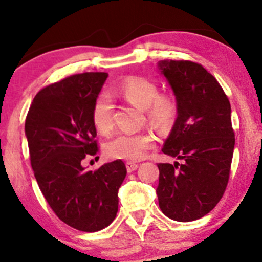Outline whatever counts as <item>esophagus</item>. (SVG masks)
<instances>
[{"mask_svg":"<svg viewBox=\"0 0 262 262\" xmlns=\"http://www.w3.org/2000/svg\"><path fill=\"white\" fill-rule=\"evenodd\" d=\"M125 166H127L128 172H133V171L138 169V164H135V162H132V161H128L127 164H125Z\"/></svg>","mask_w":262,"mask_h":262,"instance_id":"esophagus-1","label":"esophagus"}]
</instances>
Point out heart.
Instances as JSON below:
<instances>
[{
  "label": "heart",
  "instance_id": "b5f03b06",
  "mask_svg": "<svg viewBox=\"0 0 262 262\" xmlns=\"http://www.w3.org/2000/svg\"><path fill=\"white\" fill-rule=\"evenodd\" d=\"M118 92L130 103L143 108L151 125L160 130H166L172 125L177 113L176 102L171 96L159 93L154 81L143 76H128L119 83ZM91 118L100 133L107 134L112 130L113 104L107 93H101L93 102ZM155 144V137L150 133H119L104 144L103 150L110 159L138 161Z\"/></svg>",
  "mask_w": 262,
  "mask_h": 262
}]
</instances>
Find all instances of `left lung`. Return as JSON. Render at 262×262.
<instances>
[{
  "instance_id": "obj_1",
  "label": "left lung",
  "mask_w": 262,
  "mask_h": 262,
  "mask_svg": "<svg viewBox=\"0 0 262 262\" xmlns=\"http://www.w3.org/2000/svg\"><path fill=\"white\" fill-rule=\"evenodd\" d=\"M176 96L177 118L162 148L182 164H158L159 206L177 222L202 218L217 206L229 181L235 134L222 86L201 64L161 60Z\"/></svg>"
}]
</instances>
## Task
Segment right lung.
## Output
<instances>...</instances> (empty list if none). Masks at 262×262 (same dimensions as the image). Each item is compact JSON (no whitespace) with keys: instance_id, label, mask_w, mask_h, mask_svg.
Wrapping results in <instances>:
<instances>
[{"instance_id":"right-lung-1","label":"right lung","mask_w":262,"mask_h":262,"mask_svg":"<svg viewBox=\"0 0 262 262\" xmlns=\"http://www.w3.org/2000/svg\"><path fill=\"white\" fill-rule=\"evenodd\" d=\"M107 76L76 74L44 87L26 118L31 165L41 193L60 221L89 233L116 218L118 189L127 175L122 160L95 171L81 164L98 152L91 111Z\"/></svg>"}]
</instances>
